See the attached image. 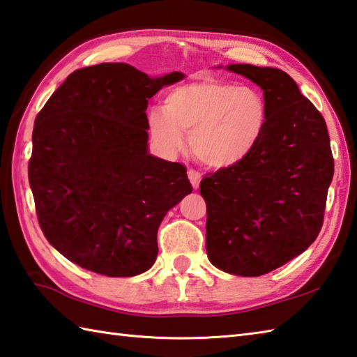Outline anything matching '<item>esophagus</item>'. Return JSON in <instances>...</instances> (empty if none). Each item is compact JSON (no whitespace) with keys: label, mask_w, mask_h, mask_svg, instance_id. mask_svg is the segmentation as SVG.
Returning a JSON list of instances; mask_svg holds the SVG:
<instances>
[{"label":"esophagus","mask_w":357,"mask_h":357,"mask_svg":"<svg viewBox=\"0 0 357 357\" xmlns=\"http://www.w3.org/2000/svg\"><path fill=\"white\" fill-rule=\"evenodd\" d=\"M188 178L191 181V185L194 189H199L200 186V180H202V174L195 169H188Z\"/></svg>","instance_id":"obj_1"}]
</instances>
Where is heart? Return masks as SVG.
<instances>
[{"label":"heart","mask_w":357,"mask_h":357,"mask_svg":"<svg viewBox=\"0 0 357 357\" xmlns=\"http://www.w3.org/2000/svg\"><path fill=\"white\" fill-rule=\"evenodd\" d=\"M265 125L266 105L260 92L214 78L174 87L163 107L148 111V129L160 148L178 152L183 132H189L192 154L209 168H228L245 158Z\"/></svg>","instance_id":"heart-1"}]
</instances>
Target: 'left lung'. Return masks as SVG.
Returning a JSON list of instances; mask_svg holds the SVG:
<instances>
[{
  "label": "left lung",
  "instance_id": "obj_1",
  "mask_svg": "<svg viewBox=\"0 0 357 357\" xmlns=\"http://www.w3.org/2000/svg\"><path fill=\"white\" fill-rule=\"evenodd\" d=\"M264 91L266 125L236 165L206 174V252L219 270L257 278L302 254L324 223L334 174L322 114L287 72L229 64Z\"/></svg>",
  "mask_w": 357,
  "mask_h": 357
}]
</instances>
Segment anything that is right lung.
Listing matches in <instances>:
<instances>
[{
  "label": "right lung",
  "mask_w": 357,
  "mask_h": 357,
  "mask_svg": "<svg viewBox=\"0 0 357 357\" xmlns=\"http://www.w3.org/2000/svg\"><path fill=\"white\" fill-rule=\"evenodd\" d=\"M181 78L96 64L72 72L36 115L29 183L38 223L84 270L109 278L148 271L163 217L192 192L183 165L148 152V100Z\"/></svg>",
  "instance_id": "1"
}]
</instances>
